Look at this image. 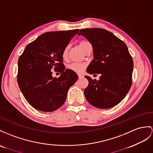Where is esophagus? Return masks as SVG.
Segmentation results:
<instances>
[{
    "label": "esophagus",
    "instance_id": "obj_1",
    "mask_svg": "<svg viewBox=\"0 0 153 153\" xmlns=\"http://www.w3.org/2000/svg\"><path fill=\"white\" fill-rule=\"evenodd\" d=\"M78 76H79V79H82V78L84 77V75H83V74H78Z\"/></svg>",
    "mask_w": 153,
    "mask_h": 153
}]
</instances>
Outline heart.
<instances>
[{"instance_id": "b5f03b06", "label": "heart", "mask_w": 153, "mask_h": 153, "mask_svg": "<svg viewBox=\"0 0 153 153\" xmlns=\"http://www.w3.org/2000/svg\"><path fill=\"white\" fill-rule=\"evenodd\" d=\"M79 47L84 52L86 51L87 48L89 47H91V43H89L87 40H82L79 42ZM68 51H69V47L68 46L65 47L64 50L62 51V58L64 59H65L68 56ZM85 64L84 63H76V62H73L68 65V68L69 69H70L72 71H74L77 73H80L83 71L84 69L85 68Z\"/></svg>"}]
</instances>
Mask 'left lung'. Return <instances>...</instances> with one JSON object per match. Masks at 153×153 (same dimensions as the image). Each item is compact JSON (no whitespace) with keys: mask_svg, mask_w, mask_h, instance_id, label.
I'll return each instance as SVG.
<instances>
[{"mask_svg":"<svg viewBox=\"0 0 153 153\" xmlns=\"http://www.w3.org/2000/svg\"><path fill=\"white\" fill-rule=\"evenodd\" d=\"M78 35L86 38L93 47L94 58L88 67L89 74H101L100 79L89 81L84 89L88 101L100 109L118 105L130 89L133 59L126 44L112 33L102 28H84Z\"/></svg>","mask_w":153,"mask_h":153,"instance_id":"obj_1","label":"left lung"}]
</instances>
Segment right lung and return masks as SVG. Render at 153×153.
<instances>
[{
  "label": "right lung",
  "instance_id": "add662e5",
  "mask_svg": "<svg viewBox=\"0 0 153 153\" xmlns=\"http://www.w3.org/2000/svg\"><path fill=\"white\" fill-rule=\"evenodd\" d=\"M79 29L43 33L25 47L18 59L17 82L27 102L35 109L53 111L65 102L69 88L78 79L76 73L65 70L64 48ZM60 69L61 75L53 77L51 70Z\"/></svg>",
  "mask_w": 153,
  "mask_h": 153
}]
</instances>
